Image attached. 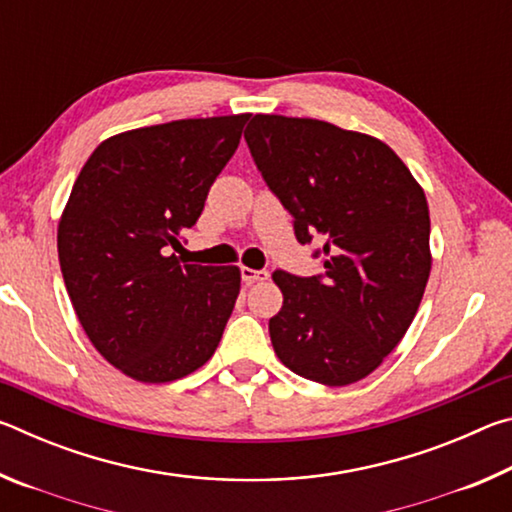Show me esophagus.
I'll list each match as a JSON object with an SVG mask.
<instances>
[{"label":"esophagus","instance_id":"obj_1","mask_svg":"<svg viewBox=\"0 0 512 512\" xmlns=\"http://www.w3.org/2000/svg\"><path fill=\"white\" fill-rule=\"evenodd\" d=\"M241 277H244L246 284H255V282L268 280V271H255V268L250 266H241Z\"/></svg>","mask_w":512,"mask_h":512}]
</instances>
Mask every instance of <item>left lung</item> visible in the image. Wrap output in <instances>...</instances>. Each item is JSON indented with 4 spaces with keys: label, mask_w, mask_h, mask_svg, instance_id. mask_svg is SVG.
I'll return each mask as SVG.
<instances>
[{
    "label": "left lung",
    "mask_w": 512,
    "mask_h": 512,
    "mask_svg": "<svg viewBox=\"0 0 512 512\" xmlns=\"http://www.w3.org/2000/svg\"><path fill=\"white\" fill-rule=\"evenodd\" d=\"M244 137L296 239L325 241L323 275L273 273L284 298L268 320L277 359L316 384H354L418 314L431 273L424 189L391 146L329 121L255 115Z\"/></svg>",
    "instance_id": "obj_1"
}]
</instances>
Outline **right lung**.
<instances>
[{
  "instance_id": "right-lung-1",
  "label": "right lung",
  "mask_w": 512,
  "mask_h": 512,
  "mask_svg": "<svg viewBox=\"0 0 512 512\" xmlns=\"http://www.w3.org/2000/svg\"><path fill=\"white\" fill-rule=\"evenodd\" d=\"M248 117L178 119L108 137L60 214V271L79 323L110 366L142 384L205 366L235 309L239 266H180L169 248L196 225Z\"/></svg>"
}]
</instances>
